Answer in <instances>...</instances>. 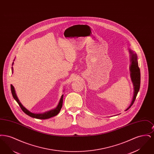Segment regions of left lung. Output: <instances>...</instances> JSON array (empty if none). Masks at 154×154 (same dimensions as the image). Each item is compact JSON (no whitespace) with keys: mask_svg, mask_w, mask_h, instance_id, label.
Here are the masks:
<instances>
[{"mask_svg":"<svg viewBox=\"0 0 154 154\" xmlns=\"http://www.w3.org/2000/svg\"><path fill=\"white\" fill-rule=\"evenodd\" d=\"M129 53L131 56V65H130V73H131V78L132 80L133 88H134V94L133 97L132 99V102L131 103L130 106L125 110L127 111L129 110L134 102L137 95L139 91L140 86V71L139 67L138 65V62H137V57L136 54L134 53V52L132 50H129Z\"/></svg>","mask_w":154,"mask_h":154,"instance_id":"left-lung-1","label":"left lung"}]
</instances>
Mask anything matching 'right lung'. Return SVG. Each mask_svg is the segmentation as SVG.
Masks as SVG:
<instances>
[{
	"mask_svg": "<svg viewBox=\"0 0 154 154\" xmlns=\"http://www.w3.org/2000/svg\"><path fill=\"white\" fill-rule=\"evenodd\" d=\"M13 64H14V62H13V65H13ZM11 69H12V73H13V67H11ZM11 93H12V95H13L14 99L17 101V102L18 103V104H19L20 107H21V109H22V111L26 114H27L28 116H29L31 117L35 118H37V119H48L50 118H51L52 117H54V116L58 115L59 112H60V111L61 110L62 107L63 95L61 96V97H60V99L59 100L58 104L57 107L55 109H54L53 110H50V111H47V112H45L44 113H42H42L41 114L33 113V112H31L29 110H27L25 107H24L23 106V105L20 102L19 99H18L17 95L15 94L14 88V87L12 85H11Z\"/></svg>",
	"mask_w": 154,
	"mask_h": 154,
	"instance_id": "1",
	"label": "right lung"
}]
</instances>
